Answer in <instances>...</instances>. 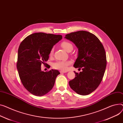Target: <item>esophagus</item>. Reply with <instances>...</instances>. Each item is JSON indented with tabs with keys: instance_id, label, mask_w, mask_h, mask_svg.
Returning a JSON list of instances; mask_svg holds the SVG:
<instances>
[{
	"instance_id": "34e87169",
	"label": "esophagus",
	"mask_w": 123,
	"mask_h": 123,
	"mask_svg": "<svg viewBox=\"0 0 123 123\" xmlns=\"http://www.w3.org/2000/svg\"><path fill=\"white\" fill-rule=\"evenodd\" d=\"M60 73H66V72H67V71H60Z\"/></svg>"
}]
</instances>
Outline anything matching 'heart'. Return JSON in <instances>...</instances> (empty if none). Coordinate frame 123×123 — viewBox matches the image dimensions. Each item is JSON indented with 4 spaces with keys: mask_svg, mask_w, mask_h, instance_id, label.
Returning a JSON list of instances; mask_svg holds the SVG:
<instances>
[{
    "mask_svg": "<svg viewBox=\"0 0 123 123\" xmlns=\"http://www.w3.org/2000/svg\"><path fill=\"white\" fill-rule=\"evenodd\" d=\"M61 46L67 52H71L73 49V45L72 43L68 41H64L61 43ZM54 49L52 48L49 53L50 56H52L53 54ZM71 64L70 61H58L53 64L52 67L54 69L56 70H61L63 71H66L68 69V67Z\"/></svg>",
    "mask_w": 123,
    "mask_h": 123,
    "instance_id": "b5f03b06",
    "label": "heart"
}]
</instances>
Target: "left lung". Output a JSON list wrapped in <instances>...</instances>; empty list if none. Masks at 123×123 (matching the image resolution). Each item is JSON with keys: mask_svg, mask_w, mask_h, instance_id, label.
<instances>
[{"mask_svg": "<svg viewBox=\"0 0 123 123\" xmlns=\"http://www.w3.org/2000/svg\"><path fill=\"white\" fill-rule=\"evenodd\" d=\"M65 38L78 48L74 67L83 70L80 73L74 71L76 77L69 81L70 86L79 94L88 95L95 91L103 79L107 62L104 48L94 35L85 31L71 32Z\"/></svg>", "mask_w": 123, "mask_h": 123, "instance_id": "8db88e82", "label": "left lung"}]
</instances>
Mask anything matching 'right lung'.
Returning <instances> with one entry per match:
<instances>
[{
  "label": "right lung",
  "mask_w": 123,
  "mask_h": 123,
  "mask_svg": "<svg viewBox=\"0 0 123 123\" xmlns=\"http://www.w3.org/2000/svg\"><path fill=\"white\" fill-rule=\"evenodd\" d=\"M62 38L61 35L37 32L28 36L21 43L17 68L23 85L32 94L42 96L53 88L60 73L53 69L42 71L41 65L47 64L51 49Z\"/></svg>",
  "instance_id": "1"
}]
</instances>
